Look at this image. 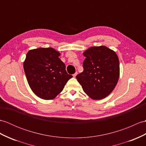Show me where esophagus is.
I'll use <instances>...</instances> for the list:
<instances>
[{"label": "esophagus", "instance_id": "esophagus-1", "mask_svg": "<svg viewBox=\"0 0 146 146\" xmlns=\"http://www.w3.org/2000/svg\"><path fill=\"white\" fill-rule=\"evenodd\" d=\"M77 74H78V72H76V73H74V74H73V77H75L76 75H77Z\"/></svg>", "mask_w": 146, "mask_h": 146}]
</instances>
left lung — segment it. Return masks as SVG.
Listing matches in <instances>:
<instances>
[{
  "instance_id": "obj_1",
  "label": "left lung",
  "mask_w": 146,
  "mask_h": 146,
  "mask_svg": "<svg viewBox=\"0 0 146 146\" xmlns=\"http://www.w3.org/2000/svg\"><path fill=\"white\" fill-rule=\"evenodd\" d=\"M83 72L76 78L83 91L93 100L108 96L119 77V62L114 51L106 46H93L83 53Z\"/></svg>"
}]
</instances>
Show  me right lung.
<instances>
[{
  "label": "right lung",
  "mask_w": 146,
  "mask_h": 146,
  "mask_svg": "<svg viewBox=\"0 0 146 146\" xmlns=\"http://www.w3.org/2000/svg\"><path fill=\"white\" fill-rule=\"evenodd\" d=\"M60 54L52 48L30 50L23 63V68L30 88L37 96L52 100L63 91L73 77L59 58Z\"/></svg>",
  "instance_id": "obj_1"
}]
</instances>
